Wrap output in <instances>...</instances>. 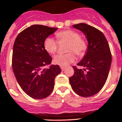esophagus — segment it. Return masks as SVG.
Listing matches in <instances>:
<instances>
[{"mask_svg":"<svg viewBox=\"0 0 122 122\" xmlns=\"http://www.w3.org/2000/svg\"><path fill=\"white\" fill-rule=\"evenodd\" d=\"M61 69L62 71H64L65 69V66H61Z\"/></svg>","mask_w":122,"mask_h":122,"instance_id":"esophagus-1","label":"esophagus"}]
</instances>
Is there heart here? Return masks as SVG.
I'll use <instances>...</instances> for the list:
<instances>
[{"label":"heart","instance_id":"b5f03b06","mask_svg":"<svg viewBox=\"0 0 122 122\" xmlns=\"http://www.w3.org/2000/svg\"><path fill=\"white\" fill-rule=\"evenodd\" d=\"M56 36L59 42H68L66 51V52H70L55 56L53 58V62L56 65H60L61 66H67L75 60V57L73 52L79 57H82L87 51V42L85 39L80 37V35L77 31L72 30H66L56 33ZM44 47L47 52L53 54L57 51V42L52 38L48 37L44 41Z\"/></svg>","mask_w":122,"mask_h":122}]
</instances>
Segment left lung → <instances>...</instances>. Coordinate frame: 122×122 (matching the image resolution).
Segmentation results:
<instances>
[{
	"instance_id": "8db88e82",
	"label": "left lung",
	"mask_w": 122,
	"mask_h": 122,
	"mask_svg": "<svg viewBox=\"0 0 122 122\" xmlns=\"http://www.w3.org/2000/svg\"><path fill=\"white\" fill-rule=\"evenodd\" d=\"M87 37L88 49L85 56L73 66L74 74L69 78L75 92L81 97H91L102 89L108 78L112 63L110 46L104 34L98 29L85 23L74 25Z\"/></svg>"
}]
</instances>
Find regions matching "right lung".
Instances as JSON below:
<instances>
[{"mask_svg":"<svg viewBox=\"0 0 122 122\" xmlns=\"http://www.w3.org/2000/svg\"><path fill=\"white\" fill-rule=\"evenodd\" d=\"M57 29L34 25L20 32L14 41L12 70L22 90L33 99L49 96L53 91L56 76L61 71L59 65L44 68L52 61L44 49V41Z\"/></svg>","mask_w":122,"mask_h":122,"instance_id":"right-lung-1","label":"right lung"}]
</instances>
